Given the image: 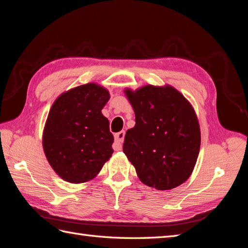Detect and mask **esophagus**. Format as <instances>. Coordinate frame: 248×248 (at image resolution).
Returning a JSON list of instances; mask_svg holds the SVG:
<instances>
[{"label": "esophagus", "instance_id": "34e87169", "mask_svg": "<svg viewBox=\"0 0 248 248\" xmlns=\"http://www.w3.org/2000/svg\"><path fill=\"white\" fill-rule=\"evenodd\" d=\"M124 140V131H120V132L115 134V143L113 145V148L116 151H119L123 148V143Z\"/></svg>", "mask_w": 248, "mask_h": 248}]
</instances>
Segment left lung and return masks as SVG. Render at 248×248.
Masks as SVG:
<instances>
[{"label":"left lung","instance_id":"obj_1","mask_svg":"<svg viewBox=\"0 0 248 248\" xmlns=\"http://www.w3.org/2000/svg\"><path fill=\"white\" fill-rule=\"evenodd\" d=\"M135 113L124 136V152L140 181L170 189L187 180L196 164L200 130L192 105L170 86L125 91Z\"/></svg>","mask_w":248,"mask_h":248}]
</instances>
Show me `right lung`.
I'll use <instances>...</instances> for the list:
<instances>
[{"label": "right lung", "instance_id": "add662e5", "mask_svg": "<svg viewBox=\"0 0 248 248\" xmlns=\"http://www.w3.org/2000/svg\"><path fill=\"white\" fill-rule=\"evenodd\" d=\"M107 89L89 83L56 99L44 131V150L57 175L71 183L91 180L114 152V136L101 113Z\"/></svg>", "mask_w": 248, "mask_h": 248}]
</instances>
